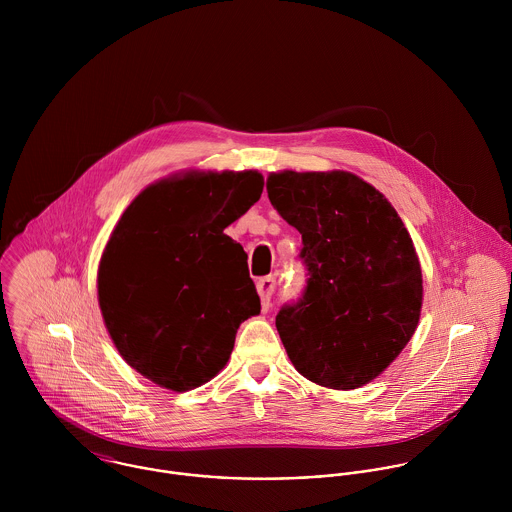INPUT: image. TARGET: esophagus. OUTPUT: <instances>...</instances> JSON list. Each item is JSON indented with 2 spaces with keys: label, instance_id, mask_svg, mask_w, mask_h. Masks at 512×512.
<instances>
[{
  "label": "esophagus",
  "instance_id": "1",
  "mask_svg": "<svg viewBox=\"0 0 512 512\" xmlns=\"http://www.w3.org/2000/svg\"><path fill=\"white\" fill-rule=\"evenodd\" d=\"M276 290V278L274 276H266V278H260L258 280V293H260V299H262V309L268 311L270 309V301H272V293Z\"/></svg>",
  "mask_w": 512,
  "mask_h": 512
}]
</instances>
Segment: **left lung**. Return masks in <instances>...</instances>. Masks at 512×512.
<instances>
[{"mask_svg":"<svg viewBox=\"0 0 512 512\" xmlns=\"http://www.w3.org/2000/svg\"><path fill=\"white\" fill-rule=\"evenodd\" d=\"M268 197L301 234L305 290L276 315L280 339L307 380L353 390L412 339L422 268L412 238L380 191L347 171L268 177Z\"/></svg>","mask_w":512,"mask_h":512,"instance_id":"8db88e82","label":"left lung"}]
</instances>
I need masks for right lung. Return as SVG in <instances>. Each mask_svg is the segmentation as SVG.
<instances>
[{
  "instance_id": "add662e5",
  "label": "right lung",
  "mask_w": 512,
  "mask_h": 512,
  "mask_svg": "<svg viewBox=\"0 0 512 512\" xmlns=\"http://www.w3.org/2000/svg\"><path fill=\"white\" fill-rule=\"evenodd\" d=\"M258 171L189 173L144 189L98 268V303L124 361L185 392L226 365L236 329L260 313L244 248L224 234L262 195Z\"/></svg>"
}]
</instances>
